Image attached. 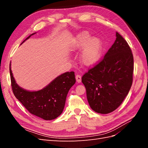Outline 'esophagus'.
<instances>
[{
  "mask_svg": "<svg viewBox=\"0 0 148 148\" xmlns=\"http://www.w3.org/2000/svg\"><path fill=\"white\" fill-rule=\"evenodd\" d=\"M76 79H77V82L78 83H80L82 82V77L81 75H76Z\"/></svg>",
  "mask_w": 148,
  "mask_h": 148,
  "instance_id": "esophagus-1",
  "label": "esophagus"
}]
</instances>
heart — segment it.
Returning a JSON list of instances; mask_svg holds the SVG:
<instances>
[{"mask_svg":"<svg viewBox=\"0 0 148 148\" xmlns=\"http://www.w3.org/2000/svg\"><path fill=\"white\" fill-rule=\"evenodd\" d=\"M73 48L80 50L83 48L80 55L81 60L85 65L90 66L95 64L99 60L102 51V44L101 40L94 38L86 32L78 34L73 43Z\"/></svg>","mask_w":148,"mask_h":148,"instance_id":"1","label":"heart"}]
</instances>
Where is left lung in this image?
Returning <instances> with one entry per match:
<instances>
[{
	"label": "left lung",
	"mask_w": 148,
	"mask_h": 148,
	"mask_svg": "<svg viewBox=\"0 0 148 148\" xmlns=\"http://www.w3.org/2000/svg\"><path fill=\"white\" fill-rule=\"evenodd\" d=\"M133 69L131 49L117 32L114 43L104 58L82 78L91 108L103 114L117 109L131 88Z\"/></svg>",
	"instance_id": "1"
}]
</instances>
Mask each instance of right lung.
<instances>
[{"instance_id":"1","label":"right lung","mask_w":148,"mask_h":148,"mask_svg":"<svg viewBox=\"0 0 148 148\" xmlns=\"http://www.w3.org/2000/svg\"><path fill=\"white\" fill-rule=\"evenodd\" d=\"M35 33L29 36L23 42ZM10 73L12 91L16 99L29 113L46 120L55 119L62 113L67 94L76 82L75 72L70 71L59 76L41 90L28 91L16 83L10 64Z\"/></svg>"}]
</instances>
